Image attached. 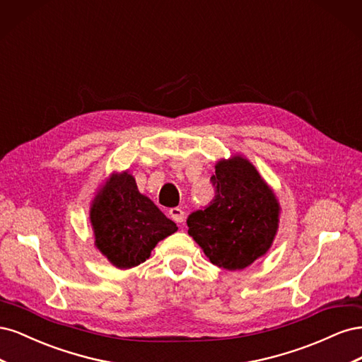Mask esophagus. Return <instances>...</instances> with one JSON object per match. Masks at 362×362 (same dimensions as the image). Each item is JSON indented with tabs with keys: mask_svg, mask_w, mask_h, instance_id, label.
Segmentation results:
<instances>
[{
	"mask_svg": "<svg viewBox=\"0 0 362 362\" xmlns=\"http://www.w3.org/2000/svg\"><path fill=\"white\" fill-rule=\"evenodd\" d=\"M169 216H170V218L173 222H177V223H181L182 221H184V211L181 210V208H170L169 210Z\"/></svg>",
	"mask_w": 362,
	"mask_h": 362,
	"instance_id": "obj_1",
	"label": "esophagus"
}]
</instances>
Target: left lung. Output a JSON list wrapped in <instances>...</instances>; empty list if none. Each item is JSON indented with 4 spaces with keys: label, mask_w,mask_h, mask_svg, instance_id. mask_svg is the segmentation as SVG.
I'll return each mask as SVG.
<instances>
[{
    "label": "left lung",
    "mask_w": 362,
    "mask_h": 362,
    "mask_svg": "<svg viewBox=\"0 0 362 362\" xmlns=\"http://www.w3.org/2000/svg\"><path fill=\"white\" fill-rule=\"evenodd\" d=\"M210 181L214 198L189 216V235L217 267L242 270L270 249L278 231L279 202L242 156L218 161Z\"/></svg>",
    "instance_id": "left-lung-1"
}]
</instances>
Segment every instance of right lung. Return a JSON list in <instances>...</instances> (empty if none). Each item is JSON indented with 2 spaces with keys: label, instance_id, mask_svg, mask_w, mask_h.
Instances as JSON below:
<instances>
[{
  "label": "right lung",
  "instance_id": "1",
  "mask_svg": "<svg viewBox=\"0 0 362 362\" xmlns=\"http://www.w3.org/2000/svg\"><path fill=\"white\" fill-rule=\"evenodd\" d=\"M95 246L113 266L131 269L149 258L178 226L137 189L128 172L113 173L90 206Z\"/></svg>",
  "mask_w": 362,
  "mask_h": 362
}]
</instances>
